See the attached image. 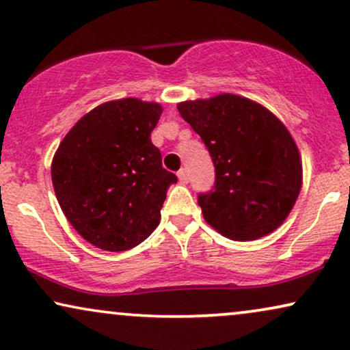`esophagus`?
<instances>
[{"label": "esophagus", "instance_id": "34e87169", "mask_svg": "<svg viewBox=\"0 0 350 350\" xmlns=\"http://www.w3.org/2000/svg\"><path fill=\"white\" fill-rule=\"evenodd\" d=\"M176 175H178L181 183H188V172H186V169H180Z\"/></svg>", "mask_w": 350, "mask_h": 350}]
</instances>
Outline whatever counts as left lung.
<instances>
[{"instance_id": "1", "label": "left lung", "mask_w": 350, "mask_h": 350, "mask_svg": "<svg viewBox=\"0 0 350 350\" xmlns=\"http://www.w3.org/2000/svg\"><path fill=\"white\" fill-rule=\"evenodd\" d=\"M202 138L215 185L198 202L210 226L232 241H255L285 221L303 185L298 146L260 103L221 94L176 105Z\"/></svg>"}]
</instances>
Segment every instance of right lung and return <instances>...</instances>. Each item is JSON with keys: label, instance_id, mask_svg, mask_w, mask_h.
<instances>
[{"label": "right lung", "instance_id": "add662e5", "mask_svg": "<svg viewBox=\"0 0 350 350\" xmlns=\"http://www.w3.org/2000/svg\"><path fill=\"white\" fill-rule=\"evenodd\" d=\"M161 114L159 103L138 98L102 103L57 148L51 175L62 212L102 250L137 247L159 224L167 189L178 180L151 142Z\"/></svg>", "mask_w": 350, "mask_h": 350}]
</instances>
